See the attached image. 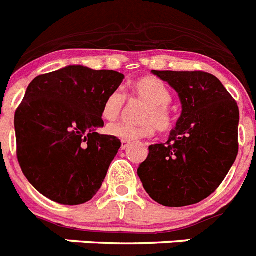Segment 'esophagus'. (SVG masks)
I'll return each instance as SVG.
<instances>
[{"label": "esophagus", "instance_id": "obj_1", "mask_svg": "<svg viewBox=\"0 0 256 256\" xmlns=\"http://www.w3.org/2000/svg\"><path fill=\"white\" fill-rule=\"evenodd\" d=\"M130 145V144L128 142V141H122V150H126Z\"/></svg>", "mask_w": 256, "mask_h": 256}]
</instances>
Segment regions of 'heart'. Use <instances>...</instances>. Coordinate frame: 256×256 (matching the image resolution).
<instances>
[{
    "label": "heart",
    "instance_id": "heart-1",
    "mask_svg": "<svg viewBox=\"0 0 256 256\" xmlns=\"http://www.w3.org/2000/svg\"><path fill=\"white\" fill-rule=\"evenodd\" d=\"M132 93L133 96L148 102V106L141 114V120L144 123L128 124L119 122L108 124L106 132L110 136L122 141L133 142L137 140L152 136L156 128L160 132L171 130L174 119L168 110V104L172 102V94L164 82L155 78H140L132 84ZM126 100V97L123 92H112L104 101L102 116L106 120H115L119 118Z\"/></svg>",
    "mask_w": 256,
    "mask_h": 256
}]
</instances>
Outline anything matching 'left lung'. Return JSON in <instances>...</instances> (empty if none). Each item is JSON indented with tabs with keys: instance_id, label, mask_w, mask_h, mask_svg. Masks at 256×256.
<instances>
[{
	"instance_id": "left-lung-1",
	"label": "left lung",
	"mask_w": 256,
	"mask_h": 256,
	"mask_svg": "<svg viewBox=\"0 0 256 256\" xmlns=\"http://www.w3.org/2000/svg\"><path fill=\"white\" fill-rule=\"evenodd\" d=\"M180 97L182 111L167 144L149 146L137 170L146 193L167 207L190 206L219 188L238 154L237 102L202 71H152Z\"/></svg>"
}]
</instances>
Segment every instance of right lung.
<instances>
[{
  "label": "right lung",
  "instance_id": "right-lung-1",
  "mask_svg": "<svg viewBox=\"0 0 256 256\" xmlns=\"http://www.w3.org/2000/svg\"><path fill=\"white\" fill-rule=\"evenodd\" d=\"M124 75L67 66L34 78L15 111L16 155L32 186L60 204H82L100 190L120 140L96 132L102 107Z\"/></svg>",
  "mask_w": 256,
  "mask_h": 256
}]
</instances>
